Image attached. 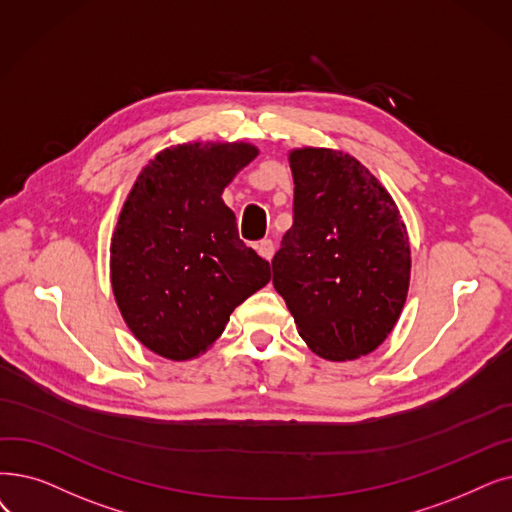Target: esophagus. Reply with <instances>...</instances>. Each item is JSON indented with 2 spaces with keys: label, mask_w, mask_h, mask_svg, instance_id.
I'll return each mask as SVG.
<instances>
[{
  "label": "esophagus",
  "mask_w": 512,
  "mask_h": 512,
  "mask_svg": "<svg viewBox=\"0 0 512 512\" xmlns=\"http://www.w3.org/2000/svg\"><path fill=\"white\" fill-rule=\"evenodd\" d=\"M257 253L263 257V259H272L274 257V242L272 240H261L257 244Z\"/></svg>",
  "instance_id": "1"
}]
</instances>
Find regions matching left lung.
<instances>
[{
	"label": "left lung",
	"instance_id": "1",
	"mask_svg": "<svg viewBox=\"0 0 512 512\" xmlns=\"http://www.w3.org/2000/svg\"><path fill=\"white\" fill-rule=\"evenodd\" d=\"M293 226L272 259L274 288L301 339L326 360L379 347L408 295L410 244L385 188L349 154H291Z\"/></svg>",
	"mask_w": 512,
	"mask_h": 512
}]
</instances>
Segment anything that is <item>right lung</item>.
<instances>
[{
  "label": "right lung",
  "instance_id": "obj_1",
  "mask_svg": "<svg viewBox=\"0 0 512 512\" xmlns=\"http://www.w3.org/2000/svg\"><path fill=\"white\" fill-rule=\"evenodd\" d=\"M255 157L249 144L167 148L127 196L110 278L127 326L163 358L203 353L234 307L270 282V261L240 240L236 217L221 201Z\"/></svg>",
  "mask_w": 512,
  "mask_h": 512
}]
</instances>
